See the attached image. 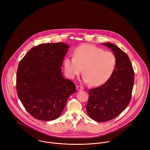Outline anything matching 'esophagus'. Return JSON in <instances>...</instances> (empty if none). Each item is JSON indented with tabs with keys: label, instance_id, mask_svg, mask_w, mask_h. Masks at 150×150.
Here are the masks:
<instances>
[{
	"label": "esophagus",
	"instance_id": "esophagus-1",
	"mask_svg": "<svg viewBox=\"0 0 150 150\" xmlns=\"http://www.w3.org/2000/svg\"><path fill=\"white\" fill-rule=\"evenodd\" d=\"M76 90H77L78 91L82 90H83V87H81V86H76Z\"/></svg>",
	"mask_w": 150,
	"mask_h": 150
}]
</instances>
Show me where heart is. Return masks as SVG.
I'll list each match as a JSON object with an SVG mask.
<instances>
[{"instance_id": "1", "label": "heart", "mask_w": 150, "mask_h": 150, "mask_svg": "<svg viewBox=\"0 0 150 150\" xmlns=\"http://www.w3.org/2000/svg\"><path fill=\"white\" fill-rule=\"evenodd\" d=\"M116 59L111 52H104L100 48L85 44L76 47L74 57L67 56L63 60L66 75L74 79L83 68V80L93 86H99L112 76L116 67Z\"/></svg>"}]
</instances>
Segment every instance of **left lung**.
I'll list each match as a JSON object with an SVG mask.
<instances>
[{
	"mask_svg": "<svg viewBox=\"0 0 150 150\" xmlns=\"http://www.w3.org/2000/svg\"><path fill=\"white\" fill-rule=\"evenodd\" d=\"M103 45L113 51L116 63L114 72L108 81L89 90L87 112L92 119L98 122L116 117L126 108L134 83V71L129 57L114 44L104 42Z\"/></svg>",
	"mask_w": 150,
	"mask_h": 150,
	"instance_id": "obj_1",
	"label": "left lung"
}]
</instances>
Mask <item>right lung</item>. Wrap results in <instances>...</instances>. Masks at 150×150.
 Segmentation results:
<instances>
[{"label":"right lung","instance_id":"1","mask_svg":"<svg viewBox=\"0 0 150 150\" xmlns=\"http://www.w3.org/2000/svg\"><path fill=\"white\" fill-rule=\"evenodd\" d=\"M69 45L63 42L41 44L33 47L18 65L16 91L26 110L43 121L56 119L69 97L75 93L74 82L62 73Z\"/></svg>","mask_w":150,"mask_h":150}]
</instances>
